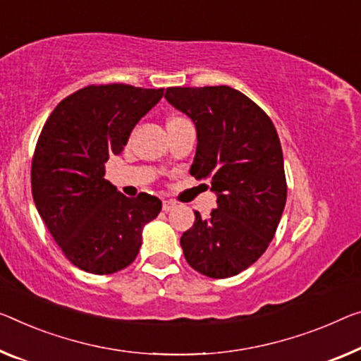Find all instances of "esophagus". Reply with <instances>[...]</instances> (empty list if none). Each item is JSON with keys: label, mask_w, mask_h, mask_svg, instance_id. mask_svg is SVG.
<instances>
[{"label": "esophagus", "mask_w": 361, "mask_h": 361, "mask_svg": "<svg viewBox=\"0 0 361 361\" xmlns=\"http://www.w3.org/2000/svg\"><path fill=\"white\" fill-rule=\"evenodd\" d=\"M176 208V202H173V200H164L163 202V212H171V209Z\"/></svg>", "instance_id": "obj_1"}]
</instances>
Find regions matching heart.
<instances>
[{"label": "heart", "mask_w": 361, "mask_h": 361, "mask_svg": "<svg viewBox=\"0 0 361 361\" xmlns=\"http://www.w3.org/2000/svg\"><path fill=\"white\" fill-rule=\"evenodd\" d=\"M182 118H177V116H176V118H171L169 121H168V124H171V123H176V121H180Z\"/></svg>", "instance_id": "heart-1"}]
</instances>
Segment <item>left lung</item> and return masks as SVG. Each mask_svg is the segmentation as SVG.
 <instances>
[{"label":"left lung","mask_w":361,"mask_h":361,"mask_svg":"<svg viewBox=\"0 0 361 361\" xmlns=\"http://www.w3.org/2000/svg\"><path fill=\"white\" fill-rule=\"evenodd\" d=\"M164 98L192 119L190 174L212 180L216 208L180 237L187 263L214 279L235 276L266 252L286 207L284 158L268 114L235 88L169 87Z\"/></svg>","instance_id":"8db88e82"}]
</instances>
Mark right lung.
I'll return each instance as SVG.
<instances>
[{
  "mask_svg": "<svg viewBox=\"0 0 361 361\" xmlns=\"http://www.w3.org/2000/svg\"><path fill=\"white\" fill-rule=\"evenodd\" d=\"M164 88L90 85L64 98L43 126L32 159L38 214L77 268L113 274L137 258L142 231L161 200L129 198L104 179V163L123 153L138 121Z\"/></svg>",
  "mask_w": 361,
  "mask_h": 361,
  "instance_id": "add662e5",
  "label": "right lung"
}]
</instances>
